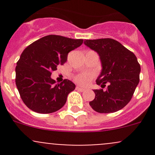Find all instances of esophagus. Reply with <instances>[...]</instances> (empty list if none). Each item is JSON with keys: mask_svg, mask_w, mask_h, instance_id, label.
<instances>
[{"mask_svg": "<svg viewBox=\"0 0 155 155\" xmlns=\"http://www.w3.org/2000/svg\"><path fill=\"white\" fill-rule=\"evenodd\" d=\"M76 90L79 91H82V92L85 91V89H84V88H82V87H79V86H76Z\"/></svg>", "mask_w": 155, "mask_h": 155, "instance_id": "obj_1", "label": "esophagus"}]
</instances>
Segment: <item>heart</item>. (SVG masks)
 Masks as SVG:
<instances>
[{"label": "heart", "mask_w": 155, "mask_h": 155, "mask_svg": "<svg viewBox=\"0 0 155 155\" xmlns=\"http://www.w3.org/2000/svg\"><path fill=\"white\" fill-rule=\"evenodd\" d=\"M94 74L91 73H84L81 74L77 75L75 77V80L77 83H79L81 85H87L88 84L89 81L93 79Z\"/></svg>", "instance_id": "obj_1"}]
</instances>
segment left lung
Returning a JSON list of instances; mask_svg holds the SVG:
<instances>
[{
	"label": "left lung",
	"mask_w": 155,
	"mask_h": 155,
	"mask_svg": "<svg viewBox=\"0 0 155 155\" xmlns=\"http://www.w3.org/2000/svg\"><path fill=\"white\" fill-rule=\"evenodd\" d=\"M84 44L97 52L102 70L96 82L107 90H93L95 98L89 103L100 113H111L130 101L140 82L141 68L135 54L117 40L110 38L85 40Z\"/></svg>",
	"instance_id": "left-lung-1"
}]
</instances>
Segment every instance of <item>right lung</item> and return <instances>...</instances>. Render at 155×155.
I'll list each match as a JSON object with an SVG mask.
<instances>
[{
	"label": "right lung",
	"mask_w": 155,
	"mask_h": 155,
	"mask_svg": "<svg viewBox=\"0 0 155 155\" xmlns=\"http://www.w3.org/2000/svg\"><path fill=\"white\" fill-rule=\"evenodd\" d=\"M82 43V39L51 34L39 39L23 51L15 68V84L30 109L48 114L64 106L68 95L76 85L68 79L55 84L51 75L68 61V53Z\"/></svg>",
	"instance_id": "add662e5"
}]
</instances>
